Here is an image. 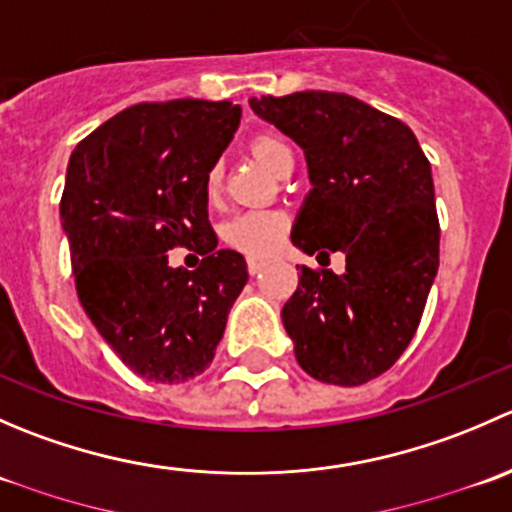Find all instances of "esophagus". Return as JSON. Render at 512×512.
<instances>
[{
	"label": "esophagus",
	"instance_id": "obj_1",
	"mask_svg": "<svg viewBox=\"0 0 512 512\" xmlns=\"http://www.w3.org/2000/svg\"><path fill=\"white\" fill-rule=\"evenodd\" d=\"M247 270H250V275H260L262 262L260 260H247Z\"/></svg>",
	"mask_w": 512,
	"mask_h": 512
}]
</instances>
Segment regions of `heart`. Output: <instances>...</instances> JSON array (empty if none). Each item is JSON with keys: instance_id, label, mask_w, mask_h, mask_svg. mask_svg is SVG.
I'll return each mask as SVG.
<instances>
[{"instance_id": "heart-1", "label": "heart", "mask_w": 512, "mask_h": 512, "mask_svg": "<svg viewBox=\"0 0 512 512\" xmlns=\"http://www.w3.org/2000/svg\"><path fill=\"white\" fill-rule=\"evenodd\" d=\"M252 153L255 158L265 165L267 170L277 173V170L285 168L287 163H294L292 148L287 146V141H282L275 133H260V136L252 141ZM220 183H223V173L220 168H210L208 173V195H218ZM285 218L275 210H245V213L235 215L230 223L225 225V240L232 247H237L240 252L250 257H267L277 250V245L285 237Z\"/></svg>"}]
</instances>
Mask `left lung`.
<instances>
[{"label": "left lung", "mask_w": 512, "mask_h": 512, "mask_svg": "<svg viewBox=\"0 0 512 512\" xmlns=\"http://www.w3.org/2000/svg\"><path fill=\"white\" fill-rule=\"evenodd\" d=\"M250 106L307 156L314 188L292 242L347 255L344 275L302 267L282 307L294 356L324 384H366L406 352L438 272L431 163L404 121L354 96L297 91Z\"/></svg>", "instance_id": "left-lung-1"}]
</instances>
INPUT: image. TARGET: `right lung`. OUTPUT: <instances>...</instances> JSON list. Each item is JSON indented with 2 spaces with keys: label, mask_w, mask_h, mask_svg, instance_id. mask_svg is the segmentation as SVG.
Instances as JSON below:
<instances>
[{
  "label": "right lung",
  "mask_w": 512,
  "mask_h": 512,
  "mask_svg": "<svg viewBox=\"0 0 512 512\" xmlns=\"http://www.w3.org/2000/svg\"><path fill=\"white\" fill-rule=\"evenodd\" d=\"M240 113L203 98L136 103L71 153L61 220L76 292L108 347L143 379L203 374L247 282L245 257L218 250L208 220V173ZM175 246L204 260L173 271Z\"/></svg>",
  "instance_id": "1"
}]
</instances>
